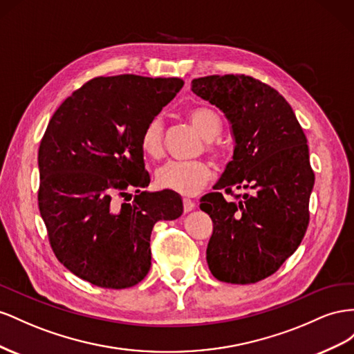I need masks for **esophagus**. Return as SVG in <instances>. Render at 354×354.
I'll use <instances>...</instances> for the list:
<instances>
[{
	"mask_svg": "<svg viewBox=\"0 0 354 354\" xmlns=\"http://www.w3.org/2000/svg\"><path fill=\"white\" fill-rule=\"evenodd\" d=\"M183 205H184V212L187 214V212H191L193 210L194 207H196V203L193 200H189V198H184L183 200Z\"/></svg>",
	"mask_w": 354,
	"mask_h": 354,
	"instance_id": "1",
	"label": "esophagus"
}]
</instances>
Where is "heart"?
I'll return each instance as SVG.
<instances>
[{
    "label": "heart",
    "instance_id": "b5f03b06",
    "mask_svg": "<svg viewBox=\"0 0 354 354\" xmlns=\"http://www.w3.org/2000/svg\"><path fill=\"white\" fill-rule=\"evenodd\" d=\"M187 117L197 132L205 138V148L214 156L222 154V147L215 138L222 130L221 115L210 106L191 108ZM165 126L160 117L151 118L139 138V147L149 158L163 156ZM212 179V169L205 161H167L156 171V183L160 188L174 191L180 196H196Z\"/></svg>",
    "mask_w": 354,
    "mask_h": 354
}]
</instances>
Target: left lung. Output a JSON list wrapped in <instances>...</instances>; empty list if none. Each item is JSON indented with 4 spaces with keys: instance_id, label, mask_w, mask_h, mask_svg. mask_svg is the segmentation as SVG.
Segmentation results:
<instances>
[{
    "instance_id": "1",
    "label": "left lung",
    "mask_w": 354,
    "mask_h": 354,
    "mask_svg": "<svg viewBox=\"0 0 354 354\" xmlns=\"http://www.w3.org/2000/svg\"><path fill=\"white\" fill-rule=\"evenodd\" d=\"M191 90L225 114L236 142L216 191L200 200L214 222L209 270L227 283H257L274 274L307 231L315 185L307 138L286 99L254 77H201ZM234 189L248 193L227 202L223 193Z\"/></svg>"
}]
</instances>
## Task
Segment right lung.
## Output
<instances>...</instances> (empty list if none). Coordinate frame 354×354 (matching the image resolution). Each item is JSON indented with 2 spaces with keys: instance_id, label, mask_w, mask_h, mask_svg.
I'll list each match as a JSON object with an SVG mask.
<instances>
[{
  "instance_id": "1",
  "label": "right lung",
  "mask_w": 354,
  "mask_h": 354,
  "mask_svg": "<svg viewBox=\"0 0 354 354\" xmlns=\"http://www.w3.org/2000/svg\"><path fill=\"white\" fill-rule=\"evenodd\" d=\"M183 86L180 78L96 77L48 121L38 149L39 214L56 258L88 283L138 285L151 267L154 224L183 215L174 191H140L149 175L139 147L145 124ZM129 189L138 194L120 205Z\"/></svg>"
}]
</instances>
